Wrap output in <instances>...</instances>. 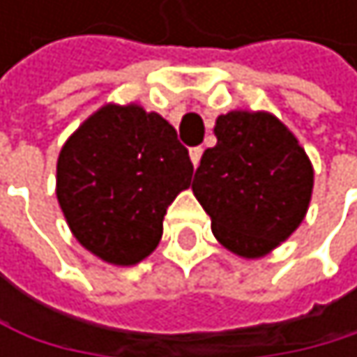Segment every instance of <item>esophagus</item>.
<instances>
[{
	"label": "esophagus",
	"instance_id": "34e87169",
	"mask_svg": "<svg viewBox=\"0 0 357 357\" xmlns=\"http://www.w3.org/2000/svg\"><path fill=\"white\" fill-rule=\"evenodd\" d=\"M201 156H203V147H190V160H192L195 167H199Z\"/></svg>",
	"mask_w": 357,
	"mask_h": 357
}]
</instances>
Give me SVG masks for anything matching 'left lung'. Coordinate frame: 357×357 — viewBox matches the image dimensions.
<instances>
[{
	"label": "left lung",
	"mask_w": 357,
	"mask_h": 357,
	"mask_svg": "<svg viewBox=\"0 0 357 357\" xmlns=\"http://www.w3.org/2000/svg\"><path fill=\"white\" fill-rule=\"evenodd\" d=\"M192 192L216 240L240 257H264L302 222L312 167L298 139L270 113L231 111L216 119Z\"/></svg>",
	"instance_id": "8db88e82"
}]
</instances>
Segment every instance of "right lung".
<instances>
[{"instance_id":"obj_1","label":"right lung","mask_w":357,"mask_h":357,"mask_svg":"<svg viewBox=\"0 0 357 357\" xmlns=\"http://www.w3.org/2000/svg\"><path fill=\"white\" fill-rule=\"evenodd\" d=\"M190 177L188 149L167 119L107 105L61 147L57 201L87 250L135 266L158 246L167 208Z\"/></svg>"}]
</instances>
